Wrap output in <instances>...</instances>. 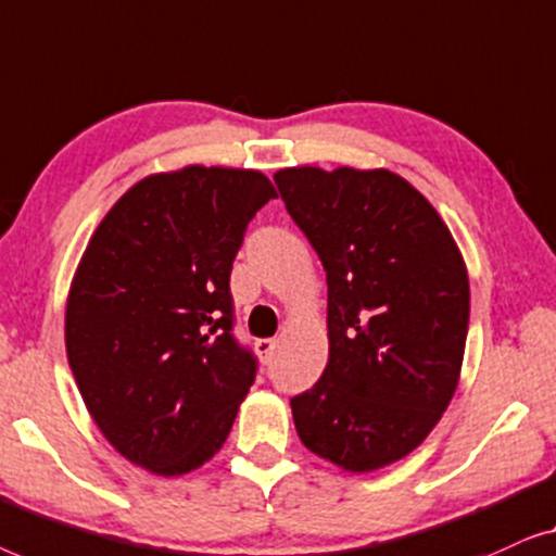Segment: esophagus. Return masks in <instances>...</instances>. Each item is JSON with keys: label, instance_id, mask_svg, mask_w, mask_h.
Segmentation results:
<instances>
[{"label": "esophagus", "instance_id": "esophagus-1", "mask_svg": "<svg viewBox=\"0 0 556 556\" xmlns=\"http://www.w3.org/2000/svg\"><path fill=\"white\" fill-rule=\"evenodd\" d=\"M275 350H277V340H256V353H260L264 365H269L271 359H275Z\"/></svg>", "mask_w": 556, "mask_h": 556}]
</instances>
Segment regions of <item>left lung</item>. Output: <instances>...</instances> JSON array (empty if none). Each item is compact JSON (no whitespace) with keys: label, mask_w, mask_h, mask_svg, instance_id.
Returning a JSON list of instances; mask_svg holds the SVG:
<instances>
[{"label":"left lung","mask_w":556,"mask_h":556,"mask_svg":"<svg viewBox=\"0 0 556 556\" xmlns=\"http://www.w3.org/2000/svg\"><path fill=\"white\" fill-rule=\"evenodd\" d=\"M287 214L327 275L330 359L294 395L296 433L345 471L408 456L458 386L468 277L441 216L390 170L285 168Z\"/></svg>","instance_id":"1"}]
</instances>
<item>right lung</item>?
Masks as SVG:
<instances>
[{
	"instance_id": "add662e5",
	"label": "right lung",
	"mask_w": 556,
	"mask_h": 556,
	"mask_svg": "<svg viewBox=\"0 0 556 556\" xmlns=\"http://www.w3.org/2000/svg\"><path fill=\"white\" fill-rule=\"evenodd\" d=\"M275 186L260 170L189 166L123 193L70 289V370L132 464L189 473L222 448L256 378L229 289L247 226Z\"/></svg>"
}]
</instances>
